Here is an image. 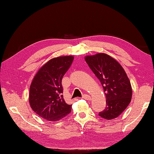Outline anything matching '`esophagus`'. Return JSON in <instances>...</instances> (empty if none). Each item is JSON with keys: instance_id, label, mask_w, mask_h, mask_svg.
Here are the masks:
<instances>
[{"instance_id": "1", "label": "esophagus", "mask_w": 154, "mask_h": 154, "mask_svg": "<svg viewBox=\"0 0 154 154\" xmlns=\"http://www.w3.org/2000/svg\"><path fill=\"white\" fill-rule=\"evenodd\" d=\"M82 98H83V99H86V100H91V97L89 95V94H84L83 95V97H82Z\"/></svg>"}]
</instances>
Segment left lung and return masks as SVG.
<instances>
[{
	"instance_id": "obj_1",
	"label": "left lung",
	"mask_w": 154,
	"mask_h": 154,
	"mask_svg": "<svg viewBox=\"0 0 154 154\" xmlns=\"http://www.w3.org/2000/svg\"><path fill=\"white\" fill-rule=\"evenodd\" d=\"M89 67L102 85L106 96V107L99 115L106 120L119 116L128 106L132 91L128 77L120 63L105 54L85 57Z\"/></svg>"
}]
</instances>
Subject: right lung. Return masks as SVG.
Returning a JSON list of instances; mask_svg holds the SVG:
<instances>
[{
	"label": "right lung",
	"instance_id": "obj_1",
	"mask_svg": "<svg viewBox=\"0 0 154 154\" xmlns=\"http://www.w3.org/2000/svg\"><path fill=\"white\" fill-rule=\"evenodd\" d=\"M73 56L51 59L35 75L30 87L29 102L38 115L56 122L71 111V104L63 99L61 81L73 63Z\"/></svg>",
	"mask_w": 154,
	"mask_h": 154
}]
</instances>
